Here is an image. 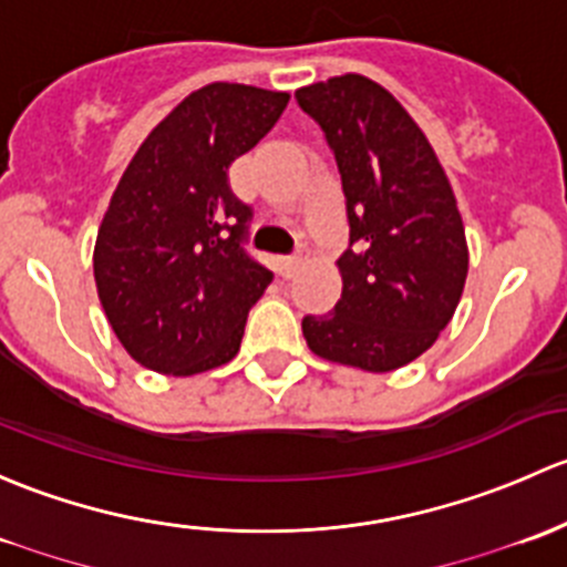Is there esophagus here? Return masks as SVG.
Masks as SVG:
<instances>
[{
  "label": "esophagus",
  "instance_id": "obj_1",
  "mask_svg": "<svg viewBox=\"0 0 567 567\" xmlns=\"http://www.w3.org/2000/svg\"><path fill=\"white\" fill-rule=\"evenodd\" d=\"M308 256H311V254H308V248H297V254H295V256H289V259H284V261H281V272H284V278H291V276H295V272L300 270L302 265H306Z\"/></svg>",
  "mask_w": 567,
  "mask_h": 567
}]
</instances>
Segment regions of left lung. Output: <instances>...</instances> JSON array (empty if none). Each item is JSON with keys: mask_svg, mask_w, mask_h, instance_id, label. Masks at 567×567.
Segmentation results:
<instances>
[{"mask_svg": "<svg viewBox=\"0 0 567 567\" xmlns=\"http://www.w3.org/2000/svg\"><path fill=\"white\" fill-rule=\"evenodd\" d=\"M324 131L347 196L341 300L302 319L330 363L388 373L434 347L456 313L470 250L447 174L384 86L347 73L295 92Z\"/></svg>", "mask_w": 567, "mask_h": 567, "instance_id": "8db88e82", "label": "left lung"}]
</instances>
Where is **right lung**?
<instances>
[{"label": "right lung", "instance_id": "add662e5", "mask_svg": "<svg viewBox=\"0 0 567 567\" xmlns=\"http://www.w3.org/2000/svg\"><path fill=\"white\" fill-rule=\"evenodd\" d=\"M289 92L215 84L153 127L97 229L95 284L111 330L144 369L194 377L240 352L272 272L245 254L250 207L229 166L270 133Z\"/></svg>", "mask_w": 567, "mask_h": 567}]
</instances>
